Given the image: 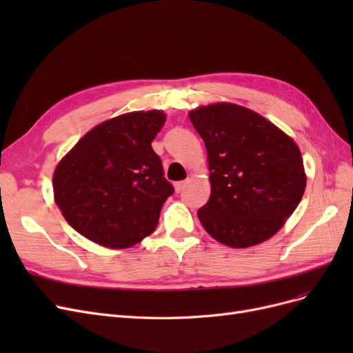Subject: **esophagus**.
<instances>
[{"label": "esophagus", "instance_id": "34e87169", "mask_svg": "<svg viewBox=\"0 0 353 353\" xmlns=\"http://www.w3.org/2000/svg\"><path fill=\"white\" fill-rule=\"evenodd\" d=\"M188 183H190L188 179H185V181H179V183H176V184H175V191H176V193H181V191H183V190L188 185Z\"/></svg>", "mask_w": 353, "mask_h": 353}]
</instances>
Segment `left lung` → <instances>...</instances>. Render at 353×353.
I'll return each mask as SVG.
<instances>
[{
	"label": "left lung",
	"instance_id": "1",
	"mask_svg": "<svg viewBox=\"0 0 353 353\" xmlns=\"http://www.w3.org/2000/svg\"><path fill=\"white\" fill-rule=\"evenodd\" d=\"M188 117L208 150L210 197L197 210L203 228L234 249L275 236L306 188L302 153L293 138L234 103L200 105Z\"/></svg>",
	"mask_w": 353,
	"mask_h": 353
}]
</instances>
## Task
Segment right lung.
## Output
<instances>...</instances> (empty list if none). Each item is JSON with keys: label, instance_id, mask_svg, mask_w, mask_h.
Segmentation results:
<instances>
[{"label": "right lung", "instance_id": "1", "mask_svg": "<svg viewBox=\"0 0 353 353\" xmlns=\"http://www.w3.org/2000/svg\"><path fill=\"white\" fill-rule=\"evenodd\" d=\"M163 110L131 112L94 126L52 174L54 201L69 225L108 249H126L156 230L174 193L152 143Z\"/></svg>", "mask_w": 353, "mask_h": 353}]
</instances>
